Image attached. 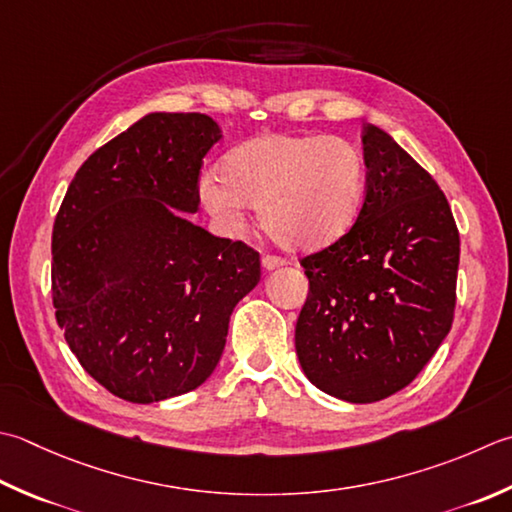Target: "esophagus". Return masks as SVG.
<instances>
[{
  "label": "esophagus",
  "instance_id": "obj_1",
  "mask_svg": "<svg viewBox=\"0 0 512 512\" xmlns=\"http://www.w3.org/2000/svg\"><path fill=\"white\" fill-rule=\"evenodd\" d=\"M262 266H264L266 270L282 268V266H286V259L279 257V255H264V257H262Z\"/></svg>",
  "mask_w": 512,
  "mask_h": 512
}]
</instances>
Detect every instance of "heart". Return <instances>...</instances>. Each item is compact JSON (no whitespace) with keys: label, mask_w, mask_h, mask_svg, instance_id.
<instances>
[{"label":"heart","mask_w":512,"mask_h":512,"mask_svg":"<svg viewBox=\"0 0 512 512\" xmlns=\"http://www.w3.org/2000/svg\"><path fill=\"white\" fill-rule=\"evenodd\" d=\"M366 162L344 137L268 133L235 146L219 177L199 179V199L219 222L237 224L257 208L277 244L315 250L337 242L357 222Z\"/></svg>","instance_id":"b5f03b06"}]
</instances>
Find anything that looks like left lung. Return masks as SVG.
<instances>
[{
    "label": "left lung",
    "mask_w": 512,
    "mask_h": 512,
    "mask_svg": "<svg viewBox=\"0 0 512 512\" xmlns=\"http://www.w3.org/2000/svg\"><path fill=\"white\" fill-rule=\"evenodd\" d=\"M357 222L299 259L308 297L295 326L306 377L353 404L395 395L422 373L455 317L459 230L442 188L393 137L364 126Z\"/></svg>",
    "instance_id": "left-lung-1"
}]
</instances>
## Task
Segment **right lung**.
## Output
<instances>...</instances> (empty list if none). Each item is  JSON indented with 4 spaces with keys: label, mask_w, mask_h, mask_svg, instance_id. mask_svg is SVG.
Returning <instances> with one entry per match:
<instances>
[{
    "label": "right lung",
    "mask_w": 512,
    "mask_h": 512,
    "mask_svg": "<svg viewBox=\"0 0 512 512\" xmlns=\"http://www.w3.org/2000/svg\"><path fill=\"white\" fill-rule=\"evenodd\" d=\"M219 126L202 113H150L97 148L53 226V306L86 373L135 404L204 384L228 319L262 277L259 253L215 237L195 213Z\"/></svg>",
    "instance_id": "obj_1"
}]
</instances>
